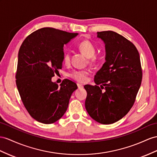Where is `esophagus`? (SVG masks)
<instances>
[{"instance_id":"esophagus-1","label":"esophagus","mask_w":157,"mask_h":157,"mask_svg":"<svg viewBox=\"0 0 157 157\" xmlns=\"http://www.w3.org/2000/svg\"><path fill=\"white\" fill-rule=\"evenodd\" d=\"M78 85V88L79 89H82V88H83V86L82 85V84H80V83H78L77 84Z\"/></svg>"}]
</instances>
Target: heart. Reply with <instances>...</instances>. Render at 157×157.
<instances>
[{"label": "heart", "instance_id": "heart-1", "mask_svg": "<svg viewBox=\"0 0 157 157\" xmlns=\"http://www.w3.org/2000/svg\"><path fill=\"white\" fill-rule=\"evenodd\" d=\"M78 48L82 54L89 58V62L95 64L98 62V58L95 54L96 53V48L94 44L89 40H83L78 45ZM63 63L68 64L70 62V54L68 52H65L63 58ZM89 72L86 70L75 71L71 74V77L79 82L86 81Z\"/></svg>", "mask_w": 157, "mask_h": 157}]
</instances>
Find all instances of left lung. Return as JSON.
<instances>
[{"mask_svg":"<svg viewBox=\"0 0 157 157\" xmlns=\"http://www.w3.org/2000/svg\"><path fill=\"white\" fill-rule=\"evenodd\" d=\"M97 34L105 44V62L95 75L96 85L84 86L85 106L92 119L109 124L122 119L133 105L142 69L139 52L132 42L113 31Z\"/></svg>","mask_w":157,"mask_h":157,"instance_id":"8db88e82","label":"left lung"}]
</instances>
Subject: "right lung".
Returning <instances> with one entry per match:
<instances>
[{"label":"right lung","instance_id":"obj_1","mask_svg":"<svg viewBox=\"0 0 157 157\" xmlns=\"http://www.w3.org/2000/svg\"><path fill=\"white\" fill-rule=\"evenodd\" d=\"M78 35L43 28L30 34L20 48L16 83L24 105L38 122L51 124L62 118L78 89L70 79L59 86L52 81L62 67L64 45Z\"/></svg>","mask_w":157,"mask_h":157}]
</instances>
